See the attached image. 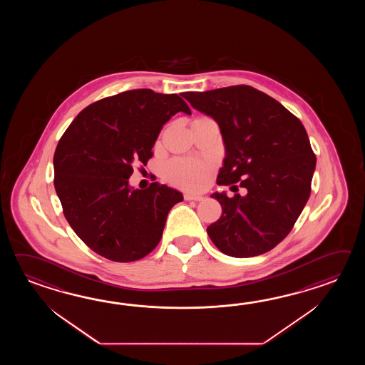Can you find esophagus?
Listing matches in <instances>:
<instances>
[{"instance_id": "esophagus-1", "label": "esophagus", "mask_w": 365, "mask_h": 365, "mask_svg": "<svg viewBox=\"0 0 365 365\" xmlns=\"http://www.w3.org/2000/svg\"><path fill=\"white\" fill-rule=\"evenodd\" d=\"M184 198H185L186 201H203V200H205V197H203V195L190 193L184 194Z\"/></svg>"}]
</instances>
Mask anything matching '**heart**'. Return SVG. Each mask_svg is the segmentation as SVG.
Instances as JSON below:
<instances>
[{
  "instance_id": "b5f03b06",
  "label": "heart",
  "mask_w": 365,
  "mask_h": 365,
  "mask_svg": "<svg viewBox=\"0 0 365 365\" xmlns=\"http://www.w3.org/2000/svg\"><path fill=\"white\" fill-rule=\"evenodd\" d=\"M165 178L186 189H200L207 176V164L192 159H173L164 168Z\"/></svg>"
}]
</instances>
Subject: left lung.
<instances>
[{"instance_id":"8db88e82","label":"left lung","mask_w":365,"mask_h":365,"mask_svg":"<svg viewBox=\"0 0 365 365\" xmlns=\"http://www.w3.org/2000/svg\"><path fill=\"white\" fill-rule=\"evenodd\" d=\"M181 95L219 125L225 156L217 185L240 182L248 190L232 198L225 192L211 194L223 212L207 227L210 239L222 253L237 258L272 250L309 200L316 156L302 121L250 86Z\"/></svg>"}]
</instances>
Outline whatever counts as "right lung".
<instances>
[{"instance_id": "1", "label": "right lung", "mask_w": 365, "mask_h": 365, "mask_svg": "<svg viewBox=\"0 0 365 365\" xmlns=\"http://www.w3.org/2000/svg\"><path fill=\"white\" fill-rule=\"evenodd\" d=\"M178 112L192 113L176 93L132 90L88 106L63 133L53 156L56 193L70 227L95 253L133 262L159 244L182 193L158 182L134 189L129 178L134 164H148Z\"/></svg>"}]
</instances>
